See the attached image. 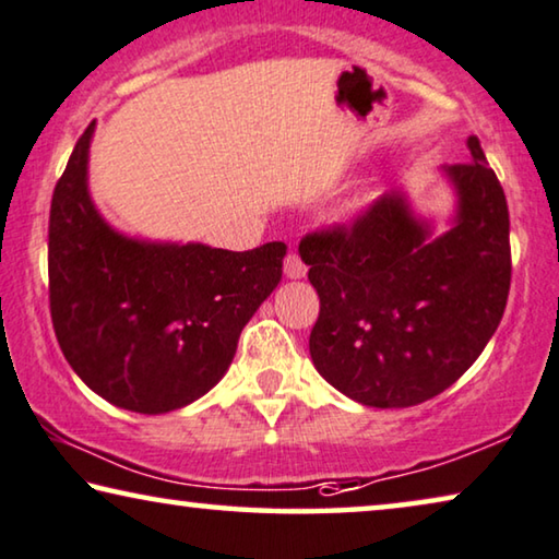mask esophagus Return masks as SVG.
I'll use <instances>...</instances> for the list:
<instances>
[{"instance_id":"1","label":"esophagus","mask_w":559,"mask_h":559,"mask_svg":"<svg viewBox=\"0 0 559 559\" xmlns=\"http://www.w3.org/2000/svg\"><path fill=\"white\" fill-rule=\"evenodd\" d=\"M283 273H286V278H290V281L306 278V263L301 261V255L288 253L286 261H283Z\"/></svg>"}]
</instances>
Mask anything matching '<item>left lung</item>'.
I'll use <instances>...</instances> for the list:
<instances>
[{"mask_svg":"<svg viewBox=\"0 0 559 559\" xmlns=\"http://www.w3.org/2000/svg\"><path fill=\"white\" fill-rule=\"evenodd\" d=\"M444 165V228L391 190L354 228L306 236L298 255L321 301L308 338L316 371L364 406L404 409L454 384L502 321L510 294V211L479 140Z\"/></svg>","mask_w":559,"mask_h":559,"instance_id":"8db88e82","label":"left lung"}]
</instances>
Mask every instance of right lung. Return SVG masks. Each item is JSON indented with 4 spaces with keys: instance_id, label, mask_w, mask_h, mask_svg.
Returning <instances> with one entry per match:
<instances>
[{
    "instance_id": "obj_1",
    "label": "right lung",
    "mask_w": 559,
    "mask_h": 559,
    "mask_svg": "<svg viewBox=\"0 0 559 559\" xmlns=\"http://www.w3.org/2000/svg\"><path fill=\"white\" fill-rule=\"evenodd\" d=\"M95 122L49 211V308L72 371L120 409L168 414L226 377L238 336L276 290L283 243L236 253L128 236L90 195Z\"/></svg>"
}]
</instances>
